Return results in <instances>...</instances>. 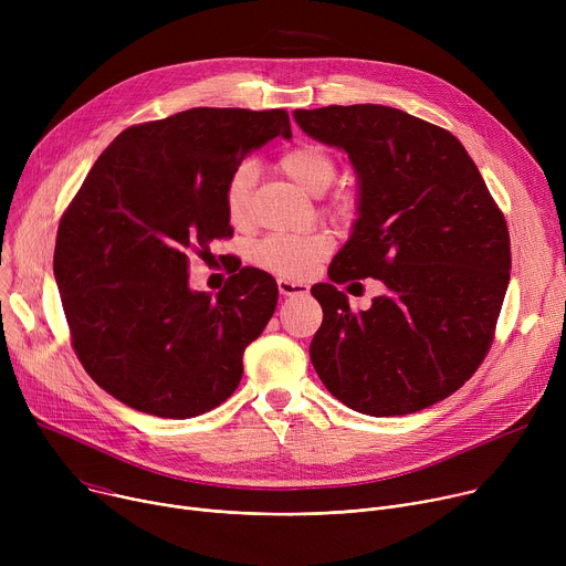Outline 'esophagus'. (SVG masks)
Wrapping results in <instances>:
<instances>
[{
	"mask_svg": "<svg viewBox=\"0 0 566 566\" xmlns=\"http://www.w3.org/2000/svg\"><path fill=\"white\" fill-rule=\"evenodd\" d=\"M277 289L282 295H304L310 293V286H306L304 282H295V280H277Z\"/></svg>",
	"mask_w": 566,
	"mask_h": 566,
	"instance_id": "1",
	"label": "esophagus"
}]
</instances>
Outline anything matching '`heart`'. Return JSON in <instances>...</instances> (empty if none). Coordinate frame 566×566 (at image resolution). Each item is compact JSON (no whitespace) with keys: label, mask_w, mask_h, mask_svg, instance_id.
I'll list each match as a JSON object with an SVG mask.
<instances>
[{"label":"heart","mask_w":566,"mask_h":566,"mask_svg":"<svg viewBox=\"0 0 566 566\" xmlns=\"http://www.w3.org/2000/svg\"><path fill=\"white\" fill-rule=\"evenodd\" d=\"M280 171L312 196H323L336 180V163L329 153L316 144H300L280 158ZM256 180L252 163H241L226 182L223 205L226 217L234 228H248L252 221L250 196ZM349 202L338 200L336 212H347ZM332 252V237L327 232L312 234H271L252 248V262L284 280H300Z\"/></svg>","instance_id":"b5f03b06"}]
</instances>
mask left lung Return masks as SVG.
<instances>
[{
  "label": "left lung",
  "mask_w": 566,
  "mask_h": 566,
  "mask_svg": "<svg viewBox=\"0 0 566 566\" xmlns=\"http://www.w3.org/2000/svg\"><path fill=\"white\" fill-rule=\"evenodd\" d=\"M345 150L356 219L316 284L310 356L325 388L373 418L408 416L465 384L490 349L510 282V237L476 165L451 133L377 104L293 111ZM377 276L387 293L352 315L333 284ZM358 284V282H352Z\"/></svg>",
  "instance_id": "left-lung-1"
}]
</instances>
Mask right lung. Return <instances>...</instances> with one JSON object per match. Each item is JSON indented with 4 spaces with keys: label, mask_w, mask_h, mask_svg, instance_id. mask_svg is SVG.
I'll list each match as a JSON object with an SVG mask.
<instances>
[{
    "label": "right lung",
    "mask_w": 566,
    "mask_h": 566,
    "mask_svg": "<svg viewBox=\"0 0 566 566\" xmlns=\"http://www.w3.org/2000/svg\"><path fill=\"white\" fill-rule=\"evenodd\" d=\"M291 137L284 111L191 108L126 128L67 208L54 277L87 375L148 416L187 420L226 401L277 304L273 275L241 269L189 286V254L232 234L226 182L252 150Z\"/></svg>",
    "instance_id": "obj_1"
}]
</instances>
